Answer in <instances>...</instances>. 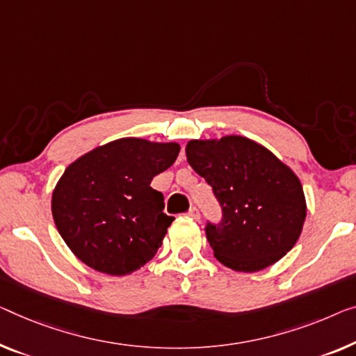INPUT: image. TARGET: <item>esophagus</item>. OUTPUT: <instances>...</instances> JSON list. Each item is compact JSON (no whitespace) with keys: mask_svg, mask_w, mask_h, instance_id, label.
Returning a JSON list of instances; mask_svg holds the SVG:
<instances>
[{"mask_svg":"<svg viewBox=\"0 0 356 356\" xmlns=\"http://www.w3.org/2000/svg\"><path fill=\"white\" fill-rule=\"evenodd\" d=\"M188 216L192 217V219L198 220V219H200V211L196 209V208H190V211H188Z\"/></svg>","mask_w":356,"mask_h":356,"instance_id":"34e87169","label":"esophagus"}]
</instances>
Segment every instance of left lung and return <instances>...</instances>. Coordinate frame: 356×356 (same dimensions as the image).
Wrapping results in <instances>:
<instances>
[{"label": "left lung", "instance_id": "8db88e82", "mask_svg": "<svg viewBox=\"0 0 356 356\" xmlns=\"http://www.w3.org/2000/svg\"><path fill=\"white\" fill-rule=\"evenodd\" d=\"M185 155L224 211L206 236L217 261L254 273L277 264L299 240L307 201L299 177L268 148L243 136L188 140Z\"/></svg>", "mask_w": 356, "mask_h": 356}]
</instances>
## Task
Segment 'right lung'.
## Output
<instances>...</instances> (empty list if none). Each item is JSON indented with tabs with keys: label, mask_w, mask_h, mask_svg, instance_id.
I'll use <instances>...</instances> for the list:
<instances>
[{
	"label": "right lung",
	"mask_w": 356,
	"mask_h": 356,
	"mask_svg": "<svg viewBox=\"0 0 356 356\" xmlns=\"http://www.w3.org/2000/svg\"><path fill=\"white\" fill-rule=\"evenodd\" d=\"M177 142L123 137L68 164L52 192L51 211L63 241L88 267L124 277L150 262L174 217L152 179L171 168Z\"/></svg>",
	"instance_id": "add662e5"
}]
</instances>
